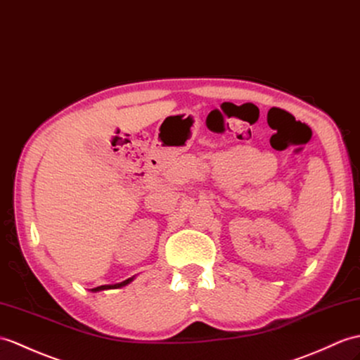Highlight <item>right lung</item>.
Masks as SVG:
<instances>
[{"mask_svg":"<svg viewBox=\"0 0 360 360\" xmlns=\"http://www.w3.org/2000/svg\"><path fill=\"white\" fill-rule=\"evenodd\" d=\"M133 279H135V276H131V278L125 279V281H122V282H120V283H112V285H101V287L91 288V291H94V293H96V291H103V290H113V288H121V287L129 285V283H130Z\"/></svg>","mask_w":360,"mask_h":360,"instance_id":"right-lung-1","label":"right lung"}]
</instances>
